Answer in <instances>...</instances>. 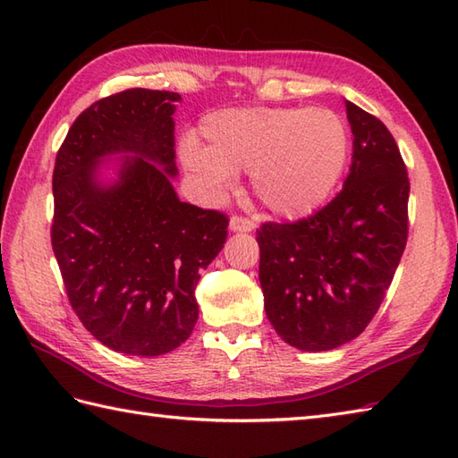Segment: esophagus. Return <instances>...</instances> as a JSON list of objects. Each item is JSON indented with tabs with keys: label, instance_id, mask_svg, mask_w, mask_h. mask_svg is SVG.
<instances>
[{
	"label": "esophagus",
	"instance_id": "34e87169",
	"mask_svg": "<svg viewBox=\"0 0 458 458\" xmlns=\"http://www.w3.org/2000/svg\"><path fill=\"white\" fill-rule=\"evenodd\" d=\"M254 228H256V222L246 218V216H238V214H234V216L230 218L232 232H251Z\"/></svg>",
	"mask_w": 458,
	"mask_h": 458
}]
</instances>
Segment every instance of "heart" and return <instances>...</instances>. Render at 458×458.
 Wrapping results in <instances>:
<instances>
[{"mask_svg":"<svg viewBox=\"0 0 458 458\" xmlns=\"http://www.w3.org/2000/svg\"><path fill=\"white\" fill-rule=\"evenodd\" d=\"M350 151L344 120L320 108H232L200 122L199 145L187 143V167L222 194L250 173L258 200L285 218L317 212L343 177Z\"/></svg>","mask_w":458,"mask_h":458,"instance_id":"obj_1","label":"heart"}]
</instances>
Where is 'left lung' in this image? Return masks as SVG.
I'll use <instances>...</instances> for the list:
<instances>
[{
	"label": "left lung",
	"instance_id": "8db88e82",
	"mask_svg": "<svg viewBox=\"0 0 458 458\" xmlns=\"http://www.w3.org/2000/svg\"><path fill=\"white\" fill-rule=\"evenodd\" d=\"M346 115L354 151L343 191L307 218L258 228L266 315L287 344L307 352L362 333L407 244L410 179L400 148L376 115L348 100Z\"/></svg>",
	"mask_w": 458,
	"mask_h": 458
}]
</instances>
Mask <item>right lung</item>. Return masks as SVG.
<instances>
[{
	"instance_id": "add662e5",
	"label": "right lung",
	"mask_w": 458,
	"mask_h": 458,
	"mask_svg": "<svg viewBox=\"0 0 458 458\" xmlns=\"http://www.w3.org/2000/svg\"><path fill=\"white\" fill-rule=\"evenodd\" d=\"M177 92L130 89L86 108L53 171L51 244L66 297L89 333L115 352L159 356L199 318L194 289L228 236V216L181 202L174 165ZM128 152L110 188L106 154Z\"/></svg>"
}]
</instances>
